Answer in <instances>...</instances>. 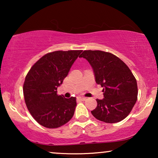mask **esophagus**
Masks as SVG:
<instances>
[{
    "instance_id": "obj_1",
    "label": "esophagus",
    "mask_w": 158,
    "mask_h": 158,
    "mask_svg": "<svg viewBox=\"0 0 158 158\" xmlns=\"http://www.w3.org/2000/svg\"><path fill=\"white\" fill-rule=\"evenodd\" d=\"M77 99H79V100H81V101H85L86 98L85 97H78Z\"/></svg>"
}]
</instances>
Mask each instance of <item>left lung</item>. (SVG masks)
Segmentation results:
<instances>
[{"label": "left lung", "instance_id": "left-lung-1", "mask_svg": "<svg viewBox=\"0 0 158 158\" xmlns=\"http://www.w3.org/2000/svg\"><path fill=\"white\" fill-rule=\"evenodd\" d=\"M79 57L88 61L96 82L103 88L104 98L96 99L91 114L98 120L116 123L129 115L137 99L136 78L128 66L118 57L101 50H84Z\"/></svg>", "mask_w": 158, "mask_h": 158}]
</instances>
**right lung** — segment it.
<instances>
[{
    "label": "right lung",
    "mask_w": 158,
    "mask_h": 158,
    "mask_svg": "<svg viewBox=\"0 0 158 158\" xmlns=\"http://www.w3.org/2000/svg\"><path fill=\"white\" fill-rule=\"evenodd\" d=\"M82 50L55 51L34 64L23 86L26 105L31 115L49 129L62 127L74 115L76 98H65L57 89L68 75Z\"/></svg>",
    "instance_id": "right-lung-1"
}]
</instances>
